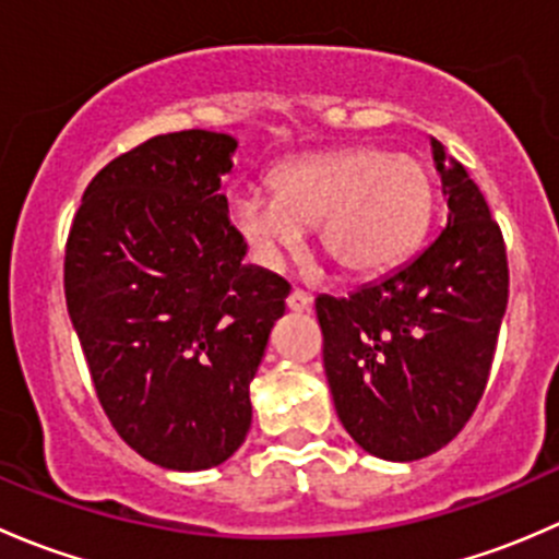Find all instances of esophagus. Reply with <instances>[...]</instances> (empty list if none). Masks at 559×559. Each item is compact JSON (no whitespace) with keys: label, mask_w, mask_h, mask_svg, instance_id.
<instances>
[{"label":"esophagus","mask_w":559,"mask_h":559,"mask_svg":"<svg viewBox=\"0 0 559 559\" xmlns=\"http://www.w3.org/2000/svg\"><path fill=\"white\" fill-rule=\"evenodd\" d=\"M311 302H313V297L302 289H295L289 297H286V306H289V311H297V313L308 311V308H311Z\"/></svg>","instance_id":"1"}]
</instances>
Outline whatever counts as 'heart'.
Here are the masks:
<instances>
[{"mask_svg": "<svg viewBox=\"0 0 559 559\" xmlns=\"http://www.w3.org/2000/svg\"><path fill=\"white\" fill-rule=\"evenodd\" d=\"M432 207L436 186L419 159L346 148L286 162L273 173V197H238L229 218L264 264L295 251L319 224L321 251L337 270L376 275L419 246Z\"/></svg>", "mask_w": 559, "mask_h": 559, "instance_id": "obj_1", "label": "heart"}]
</instances>
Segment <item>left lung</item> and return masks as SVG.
<instances>
[{"label": "left lung", "mask_w": 559, "mask_h": 559, "mask_svg": "<svg viewBox=\"0 0 559 559\" xmlns=\"http://www.w3.org/2000/svg\"><path fill=\"white\" fill-rule=\"evenodd\" d=\"M449 222L408 264L348 297H316L337 419L368 454L411 462L476 411L509 306L503 233L465 167L432 140Z\"/></svg>", "instance_id": "1"}]
</instances>
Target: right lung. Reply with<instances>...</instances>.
<instances>
[{
    "label": "right lung",
    "mask_w": 559,
    "mask_h": 559,
    "mask_svg": "<svg viewBox=\"0 0 559 559\" xmlns=\"http://www.w3.org/2000/svg\"><path fill=\"white\" fill-rule=\"evenodd\" d=\"M238 140L156 134L92 178L64 251V297L118 436L170 471H205L251 427L248 384L289 284L243 264L222 178Z\"/></svg>",
    "instance_id": "obj_1"
}]
</instances>
